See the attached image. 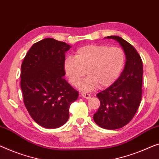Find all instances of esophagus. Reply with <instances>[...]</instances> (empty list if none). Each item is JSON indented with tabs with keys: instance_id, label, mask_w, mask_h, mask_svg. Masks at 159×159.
<instances>
[{
	"instance_id": "1",
	"label": "esophagus",
	"mask_w": 159,
	"mask_h": 159,
	"mask_svg": "<svg viewBox=\"0 0 159 159\" xmlns=\"http://www.w3.org/2000/svg\"><path fill=\"white\" fill-rule=\"evenodd\" d=\"M81 96L83 98H86V99H89L90 98H91V94H89V93H81Z\"/></svg>"
}]
</instances>
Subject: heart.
Wrapping results in <instances>:
<instances>
[{"label": "heart", "mask_w": 159, "mask_h": 159, "mask_svg": "<svg viewBox=\"0 0 159 159\" xmlns=\"http://www.w3.org/2000/svg\"><path fill=\"white\" fill-rule=\"evenodd\" d=\"M125 59L121 48L91 44L78 48L74 57H67L63 68L70 83L74 86L80 84L86 70L88 77L79 85V89L90 91L98 86L103 89L112 85L122 72Z\"/></svg>", "instance_id": "b5f03b06"}]
</instances>
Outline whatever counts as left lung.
Wrapping results in <instances>:
<instances>
[{"label": "left lung", "instance_id": "8db88e82", "mask_svg": "<svg viewBox=\"0 0 159 159\" xmlns=\"http://www.w3.org/2000/svg\"><path fill=\"white\" fill-rule=\"evenodd\" d=\"M107 39L119 43L126 61L120 76L108 89L97 94L101 104L93 115V120L103 129L115 130L129 124L140 105L143 62L136 48L122 38L111 35Z\"/></svg>", "mask_w": 159, "mask_h": 159}]
</instances>
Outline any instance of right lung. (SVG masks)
<instances>
[{"label":"right lung","instance_id":"right-lung-1","mask_svg":"<svg viewBox=\"0 0 159 159\" xmlns=\"http://www.w3.org/2000/svg\"><path fill=\"white\" fill-rule=\"evenodd\" d=\"M71 46L53 39L33 45L21 65L20 87L31 118L46 129H56L69 118L70 104L79 92L64 79L65 53Z\"/></svg>","mask_w":159,"mask_h":159}]
</instances>
